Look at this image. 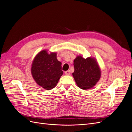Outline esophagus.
Segmentation results:
<instances>
[{"mask_svg": "<svg viewBox=\"0 0 132 132\" xmlns=\"http://www.w3.org/2000/svg\"><path fill=\"white\" fill-rule=\"evenodd\" d=\"M70 71L69 70H68V71H65V75H70Z\"/></svg>", "mask_w": 132, "mask_h": 132, "instance_id": "34e87169", "label": "esophagus"}]
</instances>
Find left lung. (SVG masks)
Here are the masks:
<instances>
[{"label":"left lung","mask_w":132,"mask_h":132,"mask_svg":"<svg viewBox=\"0 0 132 132\" xmlns=\"http://www.w3.org/2000/svg\"><path fill=\"white\" fill-rule=\"evenodd\" d=\"M73 78L78 86L83 90L93 87L99 81L101 72L100 68L95 58H84L78 55L74 61Z\"/></svg>","instance_id":"left-lung-1"}]
</instances>
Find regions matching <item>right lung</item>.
Masks as SVG:
<instances>
[{
    "mask_svg": "<svg viewBox=\"0 0 132 132\" xmlns=\"http://www.w3.org/2000/svg\"><path fill=\"white\" fill-rule=\"evenodd\" d=\"M31 73L39 86L47 90L53 89L63 74L62 63L58 61L57 53H49L46 50L39 52L33 60Z\"/></svg>",
    "mask_w": 132,
    "mask_h": 132,
    "instance_id": "right-lung-1",
    "label": "right lung"
}]
</instances>
